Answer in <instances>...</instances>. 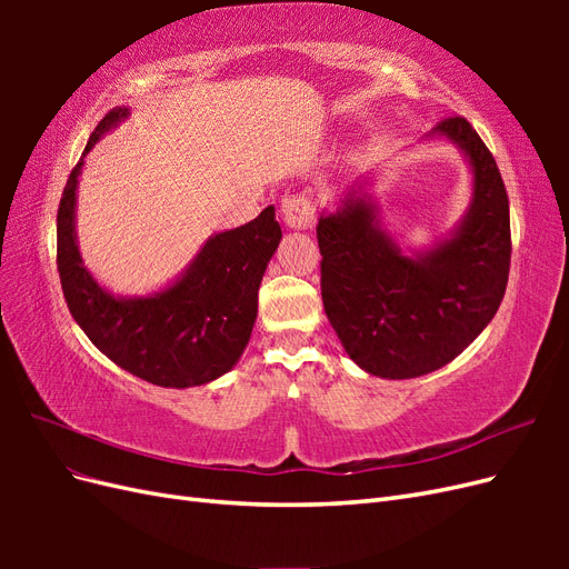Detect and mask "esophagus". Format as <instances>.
I'll return each instance as SVG.
<instances>
[{
	"label": "esophagus",
	"instance_id": "esophagus-1",
	"mask_svg": "<svg viewBox=\"0 0 569 569\" xmlns=\"http://www.w3.org/2000/svg\"><path fill=\"white\" fill-rule=\"evenodd\" d=\"M282 216L291 230H311L316 226L313 201L306 192H289L282 199Z\"/></svg>",
	"mask_w": 569,
	"mask_h": 569
}]
</instances>
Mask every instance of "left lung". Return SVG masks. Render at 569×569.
<instances>
[{
  "mask_svg": "<svg viewBox=\"0 0 569 569\" xmlns=\"http://www.w3.org/2000/svg\"><path fill=\"white\" fill-rule=\"evenodd\" d=\"M468 153L475 197L458 232L408 258L377 228L366 199L320 216V291L343 349L370 375L410 380L462 353L503 301L510 272L508 192L487 144L462 116L432 130Z\"/></svg>",
  "mask_w": 569,
  "mask_h": 569,
  "instance_id": "obj_1",
  "label": "left lung"
}]
</instances>
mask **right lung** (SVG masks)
Returning <instances> with one entry per match:
<instances>
[{
  "mask_svg": "<svg viewBox=\"0 0 569 569\" xmlns=\"http://www.w3.org/2000/svg\"><path fill=\"white\" fill-rule=\"evenodd\" d=\"M128 109L109 111L84 153ZM82 159L68 176L57 213V268L68 311L116 366L157 387H199L226 375L249 343L258 287L282 230L268 206L242 228L211 237L182 280L147 299H116L101 289L76 244V187Z\"/></svg>",
  "mask_w": 569,
  "mask_h": 569,
  "instance_id": "1",
  "label": "right lung"
}]
</instances>
